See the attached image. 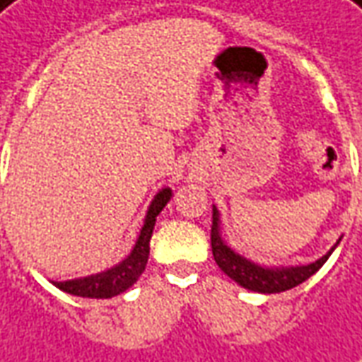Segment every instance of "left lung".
Segmentation results:
<instances>
[{
	"mask_svg": "<svg viewBox=\"0 0 362 362\" xmlns=\"http://www.w3.org/2000/svg\"><path fill=\"white\" fill-rule=\"evenodd\" d=\"M211 246H213L214 262L218 264V268L238 286H243L246 290L258 291V293H280V291L300 286L301 281L311 278L335 250V246H333L325 256H321L319 260L311 262L308 266H280V268L260 266V264L240 256L238 252H234L233 248L224 243L223 233H221V214L216 211V206H213Z\"/></svg>",
	"mask_w": 362,
	"mask_h": 362,
	"instance_id": "obj_1",
	"label": "left lung"
}]
</instances>
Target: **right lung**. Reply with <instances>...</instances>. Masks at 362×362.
I'll return each mask as SVG.
<instances>
[{"mask_svg": "<svg viewBox=\"0 0 362 362\" xmlns=\"http://www.w3.org/2000/svg\"><path fill=\"white\" fill-rule=\"evenodd\" d=\"M171 195H173L171 189L165 187L153 197L148 213H146V218H144V226L139 230L138 240L134 244L132 252L124 260L118 262L116 266H112L108 270L100 272V274H92L86 278H74V280L66 281H52V286H57L59 290L66 291L71 296L96 298V300H108V298H114V296L132 288L141 276V272L146 270V264H148L149 258V240L153 234L157 214L163 211V206L169 203Z\"/></svg>", "mask_w": 362, "mask_h": 362, "instance_id": "add662e5", "label": "right lung"}]
</instances>
